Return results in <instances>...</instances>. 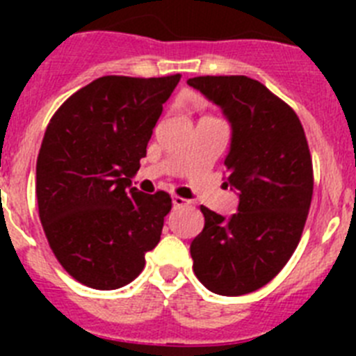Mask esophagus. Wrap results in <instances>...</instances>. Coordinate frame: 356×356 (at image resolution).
Masks as SVG:
<instances>
[{
	"label": "esophagus",
	"instance_id": "esophagus-1",
	"mask_svg": "<svg viewBox=\"0 0 356 356\" xmlns=\"http://www.w3.org/2000/svg\"><path fill=\"white\" fill-rule=\"evenodd\" d=\"M188 205V201L184 200V197L180 196H172V207H185Z\"/></svg>",
	"mask_w": 356,
	"mask_h": 356
}]
</instances>
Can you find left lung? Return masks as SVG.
Returning a JSON list of instances; mask_svg holds the SVG:
<instances>
[{"instance_id":"left-lung-1","label":"left lung","mask_w":356,"mask_h":356,"mask_svg":"<svg viewBox=\"0 0 356 356\" xmlns=\"http://www.w3.org/2000/svg\"><path fill=\"white\" fill-rule=\"evenodd\" d=\"M187 83L221 108L232 137L225 185L237 212L201 207L205 228L191 242L194 273L221 296L269 284L294 253L314 193L312 159L294 110L248 76H197Z\"/></svg>"}]
</instances>
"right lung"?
Masks as SVG:
<instances>
[{
	"label": "right lung",
	"mask_w": 356,
	"mask_h": 356,
	"mask_svg": "<svg viewBox=\"0 0 356 356\" xmlns=\"http://www.w3.org/2000/svg\"><path fill=\"white\" fill-rule=\"evenodd\" d=\"M178 81L180 74L97 78L46 128L37 159L40 222L56 260L87 287H124L159 244L171 197L140 193L131 178Z\"/></svg>",
	"instance_id": "obj_1"
}]
</instances>
